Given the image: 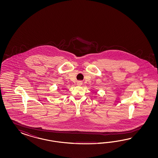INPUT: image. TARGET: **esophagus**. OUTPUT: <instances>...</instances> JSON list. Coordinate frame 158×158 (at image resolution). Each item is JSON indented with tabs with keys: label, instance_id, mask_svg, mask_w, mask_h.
I'll return each mask as SVG.
<instances>
[{
	"label": "esophagus",
	"instance_id": "obj_1",
	"mask_svg": "<svg viewBox=\"0 0 158 158\" xmlns=\"http://www.w3.org/2000/svg\"><path fill=\"white\" fill-rule=\"evenodd\" d=\"M82 84H83L82 81H78L77 82V86H81V85H82Z\"/></svg>",
	"mask_w": 158,
	"mask_h": 158
}]
</instances>
